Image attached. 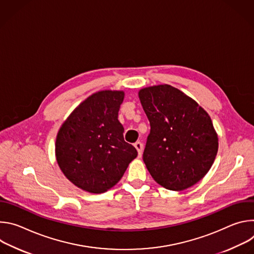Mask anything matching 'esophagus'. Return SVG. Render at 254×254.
Here are the masks:
<instances>
[{"instance_id":"esophagus-1","label":"esophagus","mask_w":254,"mask_h":254,"mask_svg":"<svg viewBox=\"0 0 254 254\" xmlns=\"http://www.w3.org/2000/svg\"><path fill=\"white\" fill-rule=\"evenodd\" d=\"M134 148L137 150L138 157H140V156H141V154H142V148H143L142 143H141L140 141H136V142H134Z\"/></svg>"}]
</instances>
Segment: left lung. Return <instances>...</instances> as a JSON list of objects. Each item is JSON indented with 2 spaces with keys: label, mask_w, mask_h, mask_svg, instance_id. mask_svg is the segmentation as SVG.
Here are the masks:
<instances>
[{
  "label": "left lung",
  "mask_w": 254,
  "mask_h": 254,
  "mask_svg": "<svg viewBox=\"0 0 254 254\" xmlns=\"http://www.w3.org/2000/svg\"><path fill=\"white\" fill-rule=\"evenodd\" d=\"M150 122L142 160L158 184L172 191L187 189L208 173L218 151V137L208 114L171 85L139 90Z\"/></svg>",
  "instance_id": "obj_1"
}]
</instances>
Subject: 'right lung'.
<instances>
[{
    "instance_id": "right-lung-1",
    "label": "right lung",
    "mask_w": 254,
    "mask_h": 254,
    "mask_svg": "<svg viewBox=\"0 0 254 254\" xmlns=\"http://www.w3.org/2000/svg\"><path fill=\"white\" fill-rule=\"evenodd\" d=\"M123 91H99L85 99L60 127L56 159L66 178L78 188L99 194L114 187L137 156L124 139L118 120Z\"/></svg>"
}]
</instances>
